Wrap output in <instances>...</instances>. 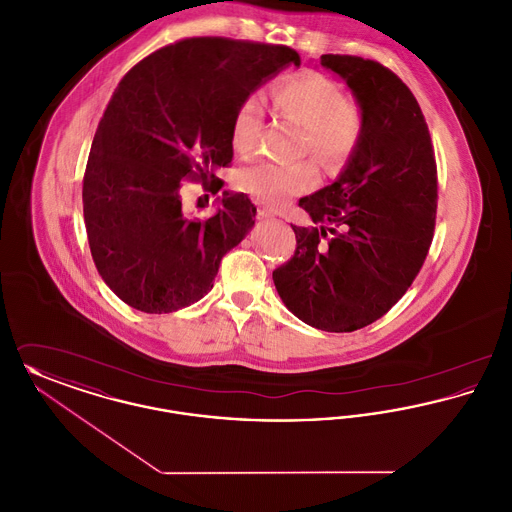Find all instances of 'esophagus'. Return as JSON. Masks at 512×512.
Segmentation results:
<instances>
[{"instance_id": "esophagus-1", "label": "esophagus", "mask_w": 512, "mask_h": 512, "mask_svg": "<svg viewBox=\"0 0 512 512\" xmlns=\"http://www.w3.org/2000/svg\"><path fill=\"white\" fill-rule=\"evenodd\" d=\"M257 215H259V219H272L274 217V213L268 209V207H265V205H261L259 209H257Z\"/></svg>"}]
</instances>
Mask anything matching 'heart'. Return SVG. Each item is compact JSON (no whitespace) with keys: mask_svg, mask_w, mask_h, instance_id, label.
Masks as SVG:
<instances>
[{"mask_svg":"<svg viewBox=\"0 0 512 512\" xmlns=\"http://www.w3.org/2000/svg\"><path fill=\"white\" fill-rule=\"evenodd\" d=\"M274 101L282 115L305 128V151H311L318 163L338 171L351 159L363 134V117L334 80L313 71L293 74L278 84ZM263 121L265 98L255 92L240 103L234 117L236 151L247 153L257 146ZM317 182V169L309 161L292 165L257 161L238 172V188L268 205H282L293 195L313 190Z\"/></svg>","mask_w":512,"mask_h":512,"instance_id":"obj_1","label":"heart"}]
</instances>
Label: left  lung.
Returning a JSON list of instances; mask_svg holds the SVG:
<instances>
[{"mask_svg":"<svg viewBox=\"0 0 512 512\" xmlns=\"http://www.w3.org/2000/svg\"><path fill=\"white\" fill-rule=\"evenodd\" d=\"M363 117L338 178L299 199L317 228L292 224V259L272 272L284 305L324 332H353L384 317L413 284L434 236L438 171L413 92L376 61L322 55ZM326 231L335 238L326 246Z\"/></svg>","mask_w":512,"mask_h":512,"instance_id":"8db88e82","label":"left lung"}]
</instances>
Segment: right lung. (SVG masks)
<instances>
[{
	"label": "right lung",
	"mask_w": 512,
	"mask_h": 512,
	"mask_svg": "<svg viewBox=\"0 0 512 512\" xmlns=\"http://www.w3.org/2000/svg\"><path fill=\"white\" fill-rule=\"evenodd\" d=\"M299 63L286 46L188 38L124 74L92 142L82 203L99 276L126 305L161 315L211 292L257 209L244 194L222 192L211 219H190L182 180L217 194L240 103Z\"/></svg>",
	"instance_id": "1"
}]
</instances>
